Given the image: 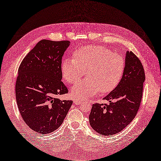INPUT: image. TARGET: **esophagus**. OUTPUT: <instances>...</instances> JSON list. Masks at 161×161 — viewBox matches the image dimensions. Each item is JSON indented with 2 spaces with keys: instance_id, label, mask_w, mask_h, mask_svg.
Listing matches in <instances>:
<instances>
[{
  "instance_id": "1",
  "label": "esophagus",
  "mask_w": 161,
  "mask_h": 161,
  "mask_svg": "<svg viewBox=\"0 0 161 161\" xmlns=\"http://www.w3.org/2000/svg\"><path fill=\"white\" fill-rule=\"evenodd\" d=\"M74 103H75L76 105H79V104H80L81 103H82V102L80 101H79V100H75V101H74Z\"/></svg>"
}]
</instances>
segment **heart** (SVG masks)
<instances>
[{
    "mask_svg": "<svg viewBox=\"0 0 161 161\" xmlns=\"http://www.w3.org/2000/svg\"><path fill=\"white\" fill-rule=\"evenodd\" d=\"M125 58L102 46L88 45L76 50L74 58L65 60L61 64L63 79L75 83L86 71L88 78L78 82L71 88L72 96L86 99L100 91L105 94L113 91L123 77Z\"/></svg>",
    "mask_w": 161,
    "mask_h": 161,
    "instance_id": "heart-1",
    "label": "heart"
}]
</instances>
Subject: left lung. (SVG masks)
I'll return each mask as SVG.
<instances>
[{"label":"left lung","instance_id":"8db88e82","mask_svg":"<svg viewBox=\"0 0 161 161\" xmlns=\"http://www.w3.org/2000/svg\"><path fill=\"white\" fill-rule=\"evenodd\" d=\"M145 75L141 60L126 51L123 77L114 89L103 99L107 104L92 105L89 123L98 133L109 136L119 133L130 124L139 109Z\"/></svg>","mask_w":161,"mask_h":161}]
</instances>
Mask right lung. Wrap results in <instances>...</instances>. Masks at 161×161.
I'll use <instances>...</instances> for the list:
<instances>
[{
  "label": "right lung",
  "instance_id": "right-lung-1",
  "mask_svg": "<svg viewBox=\"0 0 161 161\" xmlns=\"http://www.w3.org/2000/svg\"><path fill=\"white\" fill-rule=\"evenodd\" d=\"M69 41L41 40L24 58L15 85L16 103L25 123L38 133H51L62 125L73 101L57 96L68 92L61 81L62 57Z\"/></svg>",
  "mask_w": 161,
  "mask_h": 161
}]
</instances>
